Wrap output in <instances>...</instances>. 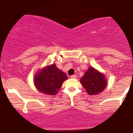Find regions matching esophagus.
Here are the masks:
<instances>
[{"label":"esophagus","instance_id":"1","mask_svg":"<svg viewBox=\"0 0 133 133\" xmlns=\"http://www.w3.org/2000/svg\"><path fill=\"white\" fill-rule=\"evenodd\" d=\"M71 78H72V79H76V78H77V76H76V75H72L71 76Z\"/></svg>","mask_w":133,"mask_h":133}]
</instances>
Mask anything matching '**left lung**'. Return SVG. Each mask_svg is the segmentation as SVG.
Listing matches in <instances>:
<instances>
[{
    "label": "left lung",
    "mask_w": 133,
    "mask_h": 133,
    "mask_svg": "<svg viewBox=\"0 0 133 133\" xmlns=\"http://www.w3.org/2000/svg\"><path fill=\"white\" fill-rule=\"evenodd\" d=\"M80 81L89 95H96L103 92L108 84L105 76L92 67H89Z\"/></svg>",
    "instance_id": "1"
}]
</instances>
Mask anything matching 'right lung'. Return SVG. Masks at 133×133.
Wrapping results in <instances>:
<instances>
[{
    "instance_id": "1",
    "label": "right lung",
    "mask_w": 133,
    "mask_h": 133,
    "mask_svg": "<svg viewBox=\"0 0 133 133\" xmlns=\"http://www.w3.org/2000/svg\"><path fill=\"white\" fill-rule=\"evenodd\" d=\"M68 77L55 64H52L37 72L34 75V83L41 92L46 95H55L57 94L62 83Z\"/></svg>"
}]
</instances>
